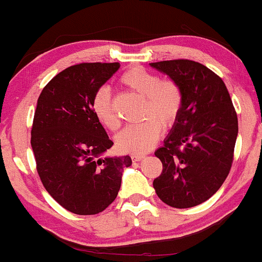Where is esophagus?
I'll return each instance as SVG.
<instances>
[{
    "label": "esophagus",
    "mask_w": 262,
    "mask_h": 262,
    "mask_svg": "<svg viewBox=\"0 0 262 262\" xmlns=\"http://www.w3.org/2000/svg\"><path fill=\"white\" fill-rule=\"evenodd\" d=\"M144 157H146L144 155H133L132 156V160H133V162H138V161L143 160Z\"/></svg>",
    "instance_id": "34e87169"
}]
</instances>
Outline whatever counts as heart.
<instances>
[{
  "instance_id": "b5f03b06",
  "label": "heart",
  "mask_w": 262,
  "mask_h": 262,
  "mask_svg": "<svg viewBox=\"0 0 262 262\" xmlns=\"http://www.w3.org/2000/svg\"><path fill=\"white\" fill-rule=\"evenodd\" d=\"M120 83L143 97V121L125 126L116 136L115 144L120 152L143 155L157 143L163 128H170L178 120L182 106V94L179 84L171 80H161L157 75L133 67L123 73ZM91 110L102 126L115 130L119 126L112 105L110 90L102 86L95 92Z\"/></svg>"
}]
</instances>
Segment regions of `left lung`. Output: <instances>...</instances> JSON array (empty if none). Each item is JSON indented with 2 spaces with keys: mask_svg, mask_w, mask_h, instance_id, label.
I'll list each match as a JSON object with an SVG mask.
<instances>
[{
  "mask_svg": "<svg viewBox=\"0 0 262 262\" xmlns=\"http://www.w3.org/2000/svg\"><path fill=\"white\" fill-rule=\"evenodd\" d=\"M149 66L176 82L182 94L180 115L155 152L163 168L153 187L170 207H195L228 176L238 134L236 110L224 82L205 66L189 59Z\"/></svg>",
  "mask_w": 262,
  "mask_h": 262,
  "instance_id": "8db88e82",
  "label": "left lung"
}]
</instances>
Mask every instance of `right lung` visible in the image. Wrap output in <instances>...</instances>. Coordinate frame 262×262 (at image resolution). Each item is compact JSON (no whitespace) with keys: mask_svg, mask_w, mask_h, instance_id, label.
<instances>
[{"mask_svg":"<svg viewBox=\"0 0 262 262\" xmlns=\"http://www.w3.org/2000/svg\"><path fill=\"white\" fill-rule=\"evenodd\" d=\"M119 63L71 66L48 82L38 99L31 148L39 178L64 209L92 215L115 200L129 156L102 157L113 142L91 110L95 92Z\"/></svg>","mask_w":262,"mask_h":262,"instance_id":"add662e5","label":"right lung"}]
</instances>
